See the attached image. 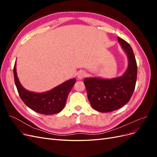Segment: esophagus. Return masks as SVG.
I'll return each mask as SVG.
<instances>
[{"instance_id":"34e87169","label":"esophagus","mask_w":157,"mask_h":157,"mask_svg":"<svg viewBox=\"0 0 157 157\" xmlns=\"http://www.w3.org/2000/svg\"><path fill=\"white\" fill-rule=\"evenodd\" d=\"M86 74L84 71H80V72H78L77 74V77L78 79H82L83 78L86 77Z\"/></svg>"}]
</instances>
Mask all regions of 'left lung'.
<instances>
[{
  "instance_id": "obj_1",
  "label": "left lung",
  "mask_w": 157,
  "mask_h": 157,
  "mask_svg": "<svg viewBox=\"0 0 157 157\" xmlns=\"http://www.w3.org/2000/svg\"><path fill=\"white\" fill-rule=\"evenodd\" d=\"M118 40L128 58V66L124 75L111 79L84 80L90 104L101 113L111 112L124 106L130 101L136 86L137 67L134 52L126 41L119 36Z\"/></svg>"
}]
</instances>
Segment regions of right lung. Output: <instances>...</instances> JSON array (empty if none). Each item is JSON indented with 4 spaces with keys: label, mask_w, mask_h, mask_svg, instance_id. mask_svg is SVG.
Here are the masks:
<instances>
[{
    "label": "right lung",
    "mask_w": 157,
    "mask_h": 157,
    "mask_svg": "<svg viewBox=\"0 0 157 157\" xmlns=\"http://www.w3.org/2000/svg\"><path fill=\"white\" fill-rule=\"evenodd\" d=\"M16 65V62L13 67L14 81L19 95L28 107L43 115H53L62 111L68 95L76 82L75 78L69 79L48 92H29L23 88L19 81Z\"/></svg>",
    "instance_id": "add662e5"
}]
</instances>
